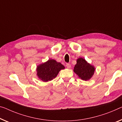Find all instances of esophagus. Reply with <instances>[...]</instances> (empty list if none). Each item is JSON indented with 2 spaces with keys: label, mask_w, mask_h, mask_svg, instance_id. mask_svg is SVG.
Returning a JSON list of instances; mask_svg holds the SVG:
<instances>
[{
  "label": "esophagus",
  "mask_w": 122,
  "mask_h": 122,
  "mask_svg": "<svg viewBox=\"0 0 122 122\" xmlns=\"http://www.w3.org/2000/svg\"><path fill=\"white\" fill-rule=\"evenodd\" d=\"M66 67H67V69H70V67H71V65L70 64L67 63L66 64Z\"/></svg>",
  "instance_id": "obj_1"
}]
</instances>
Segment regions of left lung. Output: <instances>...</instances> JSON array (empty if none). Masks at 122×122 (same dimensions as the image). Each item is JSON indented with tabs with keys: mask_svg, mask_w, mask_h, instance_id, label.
Returning <instances> with one entry per match:
<instances>
[{
	"mask_svg": "<svg viewBox=\"0 0 122 122\" xmlns=\"http://www.w3.org/2000/svg\"><path fill=\"white\" fill-rule=\"evenodd\" d=\"M74 71L82 80H89L94 75L95 67L87 63L85 59L79 58L77 59V63L74 67Z\"/></svg>",
	"mask_w": 122,
	"mask_h": 122,
	"instance_id": "8db88e82",
	"label": "left lung"
}]
</instances>
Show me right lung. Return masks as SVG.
<instances>
[{
  "label": "right lung",
  "instance_id": "right-lung-1",
  "mask_svg": "<svg viewBox=\"0 0 122 122\" xmlns=\"http://www.w3.org/2000/svg\"><path fill=\"white\" fill-rule=\"evenodd\" d=\"M64 68L61 63L54 59H49L37 66V75L42 81L48 82L56 77L60 70Z\"/></svg>",
  "mask_w": 122,
  "mask_h": 122
}]
</instances>
